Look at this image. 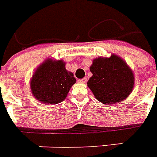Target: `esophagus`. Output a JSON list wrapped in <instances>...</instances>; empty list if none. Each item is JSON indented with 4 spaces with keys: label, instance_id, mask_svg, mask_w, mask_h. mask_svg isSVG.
<instances>
[{
    "label": "esophagus",
    "instance_id": "1",
    "mask_svg": "<svg viewBox=\"0 0 157 157\" xmlns=\"http://www.w3.org/2000/svg\"><path fill=\"white\" fill-rule=\"evenodd\" d=\"M86 80H87L86 78L80 79V80H78V82L79 83H82V84H84V83H86Z\"/></svg>",
    "mask_w": 157,
    "mask_h": 157
}]
</instances>
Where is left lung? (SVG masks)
Listing matches in <instances>:
<instances>
[{"label":"left lung","instance_id":"left-lung-1","mask_svg":"<svg viewBox=\"0 0 157 157\" xmlns=\"http://www.w3.org/2000/svg\"><path fill=\"white\" fill-rule=\"evenodd\" d=\"M92 76L87 82L88 87L99 101L111 105L123 101L134 88V73L119 56L95 58L90 67Z\"/></svg>","mask_w":157,"mask_h":157}]
</instances>
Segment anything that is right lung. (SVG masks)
I'll list each match as a JSON object with an SVG mask.
<instances>
[{"label": "right lung", "instance_id": "1", "mask_svg": "<svg viewBox=\"0 0 157 157\" xmlns=\"http://www.w3.org/2000/svg\"><path fill=\"white\" fill-rule=\"evenodd\" d=\"M75 83L73 73L66 69V62L51 57L37 67L30 81L33 96L46 105H55L64 101Z\"/></svg>", "mask_w": 157, "mask_h": 157}]
</instances>
